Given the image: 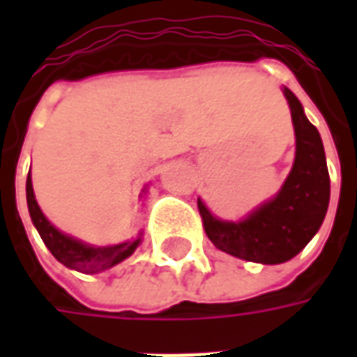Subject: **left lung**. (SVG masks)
<instances>
[{
    "mask_svg": "<svg viewBox=\"0 0 357 357\" xmlns=\"http://www.w3.org/2000/svg\"><path fill=\"white\" fill-rule=\"evenodd\" d=\"M291 107L296 156L281 191L241 222H224L199 201L202 225L214 247L256 264H283L298 255L321 227L329 206L331 183L319 132L304 114L291 89H283Z\"/></svg>",
    "mask_w": 357,
    "mask_h": 357,
    "instance_id": "obj_1",
    "label": "left lung"
}]
</instances>
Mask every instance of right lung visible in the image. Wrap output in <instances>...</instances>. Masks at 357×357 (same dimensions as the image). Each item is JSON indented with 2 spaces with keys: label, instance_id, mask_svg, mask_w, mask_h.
Listing matches in <instances>:
<instances>
[{
  "label": "right lung",
  "instance_id": "1",
  "mask_svg": "<svg viewBox=\"0 0 357 357\" xmlns=\"http://www.w3.org/2000/svg\"><path fill=\"white\" fill-rule=\"evenodd\" d=\"M26 201L32 224L36 225L45 247L50 248L51 255L66 268L76 269L82 273H101L105 269H110L112 266L126 260L128 256H132L133 250L141 243V239L137 237V239L126 241V243L112 245V247H91V245H86L82 241L61 233L55 225L50 224V220L43 216L42 208L38 206L30 174L26 179Z\"/></svg>",
  "mask_w": 357,
  "mask_h": 357
}]
</instances>
